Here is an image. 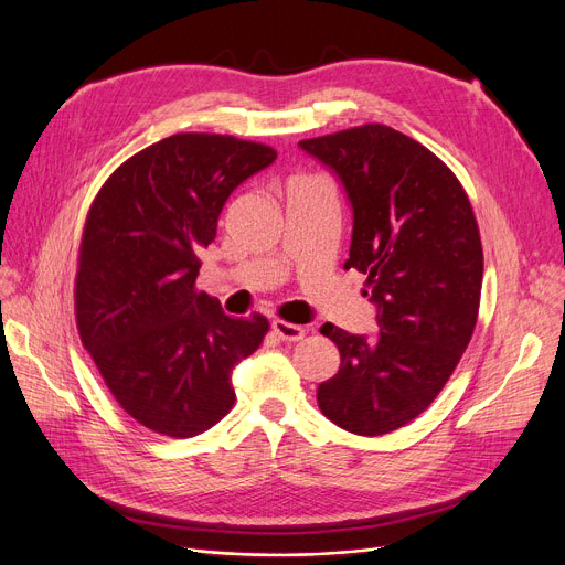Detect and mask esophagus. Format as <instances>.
Returning a JSON list of instances; mask_svg holds the SVG:
<instances>
[{
    "label": "esophagus",
    "mask_w": 565,
    "mask_h": 565,
    "mask_svg": "<svg viewBox=\"0 0 565 565\" xmlns=\"http://www.w3.org/2000/svg\"><path fill=\"white\" fill-rule=\"evenodd\" d=\"M273 332L281 339V341H300L305 339V328H300V324H292V322H286V320H273Z\"/></svg>",
    "instance_id": "34e87169"
}]
</instances>
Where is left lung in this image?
<instances>
[{
    "label": "left lung",
    "instance_id": "8db88e82",
    "mask_svg": "<svg viewBox=\"0 0 565 565\" xmlns=\"http://www.w3.org/2000/svg\"><path fill=\"white\" fill-rule=\"evenodd\" d=\"M334 169L352 203L345 270L366 275L380 334L322 324L341 352L318 407L339 428L387 435L437 398L477 328L483 247L456 173L412 137L382 124L302 139Z\"/></svg>",
    "mask_w": 565,
    "mask_h": 565
}]
</instances>
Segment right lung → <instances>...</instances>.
<instances>
[{"label":"right lung","mask_w":565,"mask_h":565,"mask_svg":"<svg viewBox=\"0 0 565 565\" xmlns=\"http://www.w3.org/2000/svg\"><path fill=\"white\" fill-rule=\"evenodd\" d=\"M277 151L178 132L128 158L98 190L82 231L75 320L116 403L143 428L185 439L233 407V366L263 343L265 316L231 318L196 290L228 194Z\"/></svg>","instance_id":"1"}]
</instances>
